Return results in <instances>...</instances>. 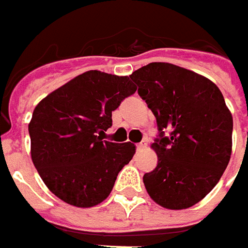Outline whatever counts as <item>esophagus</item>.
I'll use <instances>...</instances> for the list:
<instances>
[{
	"instance_id": "1",
	"label": "esophagus",
	"mask_w": 248,
	"mask_h": 248,
	"mask_svg": "<svg viewBox=\"0 0 248 248\" xmlns=\"http://www.w3.org/2000/svg\"><path fill=\"white\" fill-rule=\"evenodd\" d=\"M145 146H146V142H145V140H142V142L137 143V150H142Z\"/></svg>"
}]
</instances>
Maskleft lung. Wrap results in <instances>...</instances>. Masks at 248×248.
<instances>
[{"label": "left lung", "mask_w": 248, "mask_h": 248, "mask_svg": "<svg viewBox=\"0 0 248 248\" xmlns=\"http://www.w3.org/2000/svg\"><path fill=\"white\" fill-rule=\"evenodd\" d=\"M129 78L157 121V167L143 175L149 196L170 210L208 195L228 167L233 119L214 82L171 63L155 62Z\"/></svg>", "instance_id": "obj_1"}]
</instances>
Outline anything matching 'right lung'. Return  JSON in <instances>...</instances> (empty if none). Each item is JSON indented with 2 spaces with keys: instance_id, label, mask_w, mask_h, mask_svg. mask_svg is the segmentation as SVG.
Instances as JSON below:
<instances>
[{
  "instance_id": "1",
  "label": "right lung",
  "mask_w": 248,
  "mask_h": 248,
  "mask_svg": "<svg viewBox=\"0 0 248 248\" xmlns=\"http://www.w3.org/2000/svg\"><path fill=\"white\" fill-rule=\"evenodd\" d=\"M135 91L127 76L90 70L35 106L29 124L31 160L44 184L64 203H102L134 157L132 143L103 137L111 127V111Z\"/></svg>"
}]
</instances>
